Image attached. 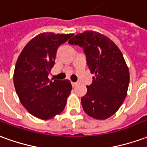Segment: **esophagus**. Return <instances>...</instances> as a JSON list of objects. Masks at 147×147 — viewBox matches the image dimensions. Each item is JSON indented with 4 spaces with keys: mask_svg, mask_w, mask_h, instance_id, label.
I'll return each mask as SVG.
<instances>
[{
    "mask_svg": "<svg viewBox=\"0 0 147 147\" xmlns=\"http://www.w3.org/2000/svg\"><path fill=\"white\" fill-rule=\"evenodd\" d=\"M77 85H78V83H74V82H71V86H73V87L76 86Z\"/></svg>",
    "mask_w": 147,
    "mask_h": 147,
    "instance_id": "esophagus-1",
    "label": "esophagus"
}]
</instances>
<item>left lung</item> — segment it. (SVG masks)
I'll list each match as a JSON object with an SVG mask.
<instances>
[{"mask_svg": "<svg viewBox=\"0 0 147 147\" xmlns=\"http://www.w3.org/2000/svg\"><path fill=\"white\" fill-rule=\"evenodd\" d=\"M68 43L83 48L94 75L81 98L83 110L94 119L105 120L119 109L127 96L130 76L123 54L108 37L95 31L77 34Z\"/></svg>", "mask_w": 147, "mask_h": 147, "instance_id": "left-lung-1", "label": "left lung"}]
</instances>
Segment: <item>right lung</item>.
Listing matches in <instances>:
<instances>
[{"label":"right lung","instance_id":"right-lung-1","mask_svg":"<svg viewBox=\"0 0 147 147\" xmlns=\"http://www.w3.org/2000/svg\"><path fill=\"white\" fill-rule=\"evenodd\" d=\"M73 35L40 34L27 43L16 61L13 76L16 94L24 108L39 119H51L65 107L71 90L70 81L52 82L48 76L58 47Z\"/></svg>","mask_w":147,"mask_h":147}]
</instances>
